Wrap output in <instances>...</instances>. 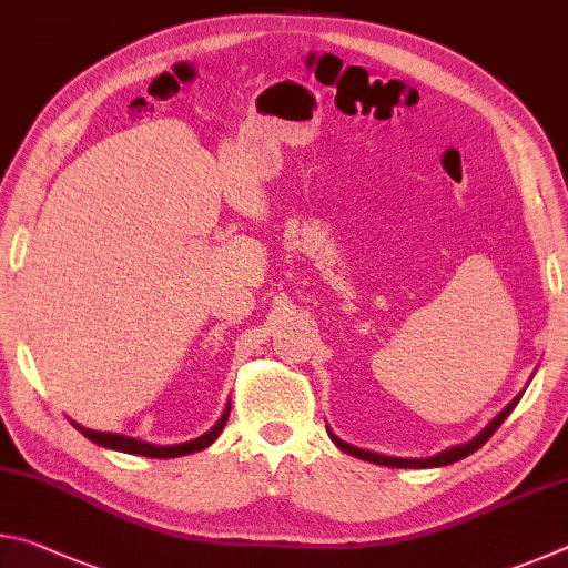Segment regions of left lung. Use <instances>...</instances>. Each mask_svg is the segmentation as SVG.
I'll return each instance as SVG.
<instances>
[{"mask_svg":"<svg viewBox=\"0 0 568 568\" xmlns=\"http://www.w3.org/2000/svg\"><path fill=\"white\" fill-rule=\"evenodd\" d=\"M524 393H518V396L508 403V406L498 413V416L488 423V426L480 430L478 436H474L468 440V444H460V446H450L446 450H440V454L430 456V458H396V456H383V454H373V450H365V448H355L351 444H345V440H341L338 436L333 434V430L328 428V436L335 446H338L341 450H345L348 456H355L361 460H368V464H378V466H390V468H438V466H448V464H456V460L466 458L474 454V450H478L480 446L486 444L488 438H491L496 434V428L501 426V423L508 418V413H511L516 408V403L521 400Z\"/></svg>","mask_w":568,"mask_h":568,"instance_id":"1","label":"left lung"}]
</instances>
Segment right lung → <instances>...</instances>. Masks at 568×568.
Returning a JSON list of instances; mask_svg holds the SVG:
<instances>
[{"label": "right lung", "instance_id": "add662e5", "mask_svg": "<svg viewBox=\"0 0 568 568\" xmlns=\"http://www.w3.org/2000/svg\"><path fill=\"white\" fill-rule=\"evenodd\" d=\"M230 416V403L223 410V416L215 423L213 428L207 430L195 440H187V444H175V446H155V444H145V440H138V438H130V436H120V434H104V430H90L80 426V423H72V426L80 430L82 436H88L92 444L104 446V448H112V450H122V454H132V456H148V458H178V456H187V454H195V450H203L207 448L213 440L223 434L225 423Z\"/></svg>", "mask_w": 568, "mask_h": 568}]
</instances>
